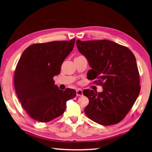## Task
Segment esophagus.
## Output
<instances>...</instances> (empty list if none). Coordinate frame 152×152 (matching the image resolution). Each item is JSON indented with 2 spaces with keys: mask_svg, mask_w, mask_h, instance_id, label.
<instances>
[{
  "mask_svg": "<svg viewBox=\"0 0 152 152\" xmlns=\"http://www.w3.org/2000/svg\"><path fill=\"white\" fill-rule=\"evenodd\" d=\"M76 95L77 96H82L83 95V92L82 90L81 89H78V90H76Z\"/></svg>",
  "mask_w": 152,
  "mask_h": 152,
  "instance_id": "1",
  "label": "esophagus"
}]
</instances>
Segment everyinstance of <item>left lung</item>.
Wrapping results in <instances>:
<instances>
[{
  "mask_svg": "<svg viewBox=\"0 0 152 152\" xmlns=\"http://www.w3.org/2000/svg\"><path fill=\"white\" fill-rule=\"evenodd\" d=\"M79 52L87 59L91 69L89 80L97 79L103 91L84 90L89 99L84 112L102 125L117 124L123 119L140 91L136 60L127 47L109 40L76 41Z\"/></svg>",
  "mask_w": 152,
  "mask_h": 152,
  "instance_id": "obj_1",
  "label": "left lung"
}]
</instances>
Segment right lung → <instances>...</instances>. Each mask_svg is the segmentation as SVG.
<instances>
[{"label": "right lung", "instance_id": "right-lung-1", "mask_svg": "<svg viewBox=\"0 0 152 152\" xmlns=\"http://www.w3.org/2000/svg\"><path fill=\"white\" fill-rule=\"evenodd\" d=\"M75 39L31 45L23 52L14 72V87L23 108L37 121L47 123L64 113L76 90H61L53 77L73 49Z\"/></svg>", "mask_w": 152, "mask_h": 152}]
</instances>
